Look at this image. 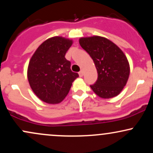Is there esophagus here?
Wrapping results in <instances>:
<instances>
[{"label":"esophagus","instance_id":"1","mask_svg":"<svg viewBox=\"0 0 153 153\" xmlns=\"http://www.w3.org/2000/svg\"><path fill=\"white\" fill-rule=\"evenodd\" d=\"M83 74H84L83 71H80V72H79V76H80V77L83 76Z\"/></svg>","mask_w":153,"mask_h":153}]
</instances>
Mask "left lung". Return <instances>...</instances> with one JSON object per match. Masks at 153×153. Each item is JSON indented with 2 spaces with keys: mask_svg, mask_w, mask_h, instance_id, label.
<instances>
[{
  "mask_svg": "<svg viewBox=\"0 0 153 153\" xmlns=\"http://www.w3.org/2000/svg\"><path fill=\"white\" fill-rule=\"evenodd\" d=\"M79 43L93 59L97 70V80L90 85L93 91L102 99L118 96L130 73L129 62L122 50L109 39L99 36L81 37Z\"/></svg>",
  "mask_w": 153,
  "mask_h": 153,
  "instance_id": "obj_1",
  "label": "left lung"
}]
</instances>
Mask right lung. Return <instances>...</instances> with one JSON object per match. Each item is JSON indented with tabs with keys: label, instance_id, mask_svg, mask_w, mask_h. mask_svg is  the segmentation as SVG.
<instances>
[{
	"label": "right lung",
	"instance_id": "1",
	"mask_svg": "<svg viewBox=\"0 0 153 153\" xmlns=\"http://www.w3.org/2000/svg\"><path fill=\"white\" fill-rule=\"evenodd\" d=\"M73 40L53 36L36 49L29 61L27 78L35 95L44 102L57 104L64 100L78 74L65 57Z\"/></svg>",
	"mask_w": 153,
	"mask_h": 153
}]
</instances>
